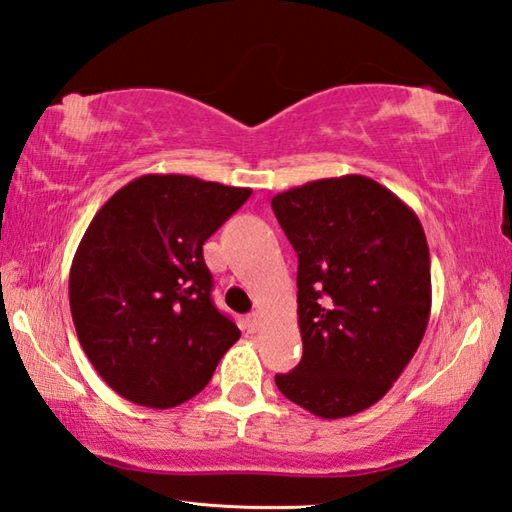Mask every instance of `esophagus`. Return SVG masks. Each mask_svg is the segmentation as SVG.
I'll use <instances>...</instances> for the list:
<instances>
[{
  "label": "esophagus",
  "mask_w": 512,
  "mask_h": 512,
  "mask_svg": "<svg viewBox=\"0 0 512 512\" xmlns=\"http://www.w3.org/2000/svg\"><path fill=\"white\" fill-rule=\"evenodd\" d=\"M258 328H261V312H251L247 317V330L249 333H256Z\"/></svg>",
  "instance_id": "1"
}]
</instances>
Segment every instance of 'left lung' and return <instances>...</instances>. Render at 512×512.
Segmentation results:
<instances>
[{"label":"left lung","mask_w":512,"mask_h":512,"mask_svg":"<svg viewBox=\"0 0 512 512\" xmlns=\"http://www.w3.org/2000/svg\"><path fill=\"white\" fill-rule=\"evenodd\" d=\"M299 256L303 357L276 387L319 418L375 405L423 342L432 310L429 247L418 215L364 175L272 197Z\"/></svg>","instance_id":"8db88e82"}]
</instances>
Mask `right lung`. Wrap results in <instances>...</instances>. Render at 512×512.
<instances>
[{
    "instance_id": "right-lung-1",
    "label": "right lung",
    "mask_w": 512,
    "mask_h": 512,
    "mask_svg": "<svg viewBox=\"0 0 512 512\" xmlns=\"http://www.w3.org/2000/svg\"><path fill=\"white\" fill-rule=\"evenodd\" d=\"M251 188L141 175L89 222L69 272L78 342L125 400L168 409L209 384L240 330L213 306L202 245Z\"/></svg>"
}]
</instances>
